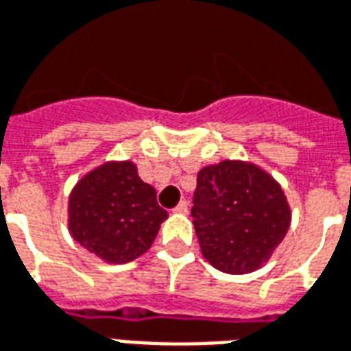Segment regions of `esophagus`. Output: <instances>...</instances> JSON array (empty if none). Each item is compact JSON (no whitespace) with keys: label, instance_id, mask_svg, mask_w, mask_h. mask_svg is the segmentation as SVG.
Instances as JSON below:
<instances>
[{"label":"esophagus","instance_id":"1","mask_svg":"<svg viewBox=\"0 0 351 351\" xmlns=\"http://www.w3.org/2000/svg\"><path fill=\"white\" fill-rule=\"evenodd\" d=\"M188 210H189L188 208V202L180 201V202H178V204H176L173 212H175V214H188Z\"/></svg>","mask_w":351,"mask_h":351}]
</instances>
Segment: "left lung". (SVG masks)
Listing matches in <instances>:
<instances>
[{
    "mask_svg": "<svg viewBox=\"0 0 351 351\" xmlns=\"http://www.w3.org/2000/svg\"><path fill=\"white\" fill-rule=\"evenodd\" d=\"M191 217L202 255L225 274L261 268L290 227L281 186L253 163L228 160L199 171Z\"/></svg>",
    "mask_w": 351,
    "mask_h": 351,
    "instance_id": "8db88e82",
    "label": "left lung"
}]
</instances>
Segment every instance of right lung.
Masks as SVG:
<instances>
[{
    "label": "right lung",
    "mask_w": 351,
    "mask_h": 351,
    "mask_svg": "<svg viewBox=\"0 0 351 351\" xmlns=\"http://www.w3.org/2000/svg\"><path fill=\"white\" fill-rule=\"evenodd\" d=\"M167 212L156 189L132 162L104 163L76 184L69 199V228L89 253L111 264L141 256L152 245Z\"/></svg>",
    "instance_id": "1"
}]
</instances>
